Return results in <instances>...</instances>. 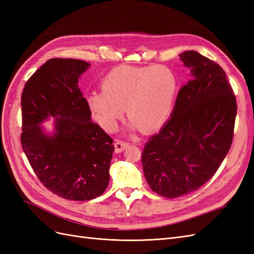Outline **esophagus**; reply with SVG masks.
I'll return each instance as SVG.
<instances>
[{
    "label": "esophagus",
    "mask_w": 254,
    "mask_h": 254,
    "mask_svg": "<svg viewBox=\"0 0 254 254\" xmlns=\"http://www.w3.org/2000/svg\"><path fill=\"white\" fill-rule=\"evenodd\" d=\"M128 143L125 141H121V140H117L114 143V147H115V151L117 152H122L124 149H126L128 147Z\"/></svg>",
    "instance_id": "obj_1"
}]
</instances>
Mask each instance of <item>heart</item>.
Here are the masks:
<instances>
[{
	"mask_svg": "<svg viewBox=\"0 0 254 254\" xmlns=\"http://www.w3.org/2000/svg\"><path fill=\"white\" fill-rule=\"evenodd\" d=\"M178 86L177 75L165 65H121L103 78V90L91 91L86 101L92 117L107 130L118 128L127 109L130 129L150 132L170 119Z\"/></svg>",
	"mask_w": 254,
	"mask_h": 254,
	"instance_id": "1",
	"label": "heart"
}]
</instances>
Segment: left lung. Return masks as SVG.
<instances>
[{
    "instance_id": "8db88e82",
    "label": "left lung",
    "mask_w": 254,
    "mask_h": 254,
    "mask_svg": "<svg viewBox=\"0 0 254 254\" xmlns=\"http://www.w3.org/2000/svg\"><path fill=\"white\" fill-rule=\"evenodd\" d=\"M179 56L190 80L179 90L171 119L142 152L146 181L167 198L191 193L216 173L231 147L237 112L219 64L195 51Z\"/></svg>"
}]
</instances>
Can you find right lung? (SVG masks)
<instances>
[{
    "label": "right lung",
    "mask_w": 254,
    "mask_h": 254,
    "mask_svg": "<svg viewBox=\"0 0 254 254\" xmlns=\"http://www.w3.org/2000/svg\"><path fill=\"white\" fill-rule=\"evenodd\" d=\"M90 64L54 58L33 74L22 92L23 151L43 186L68 200L101 196L109 183L113 140L91 120L78 87ZM55 118L48 133L41 124Z\"/></svg>",
    "instance_id": "add662e5"
}]
</instances>
